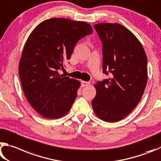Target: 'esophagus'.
I'll use <instances>...</instances> for the list:
<instances>
[{"instance_id": "esophagus-1", "label": "esophagus", "mask_w": 161, "mask_h": 161, "mask_svg": "<svg viewBox=\"0 0 161 161\" xmlns=\"http://www.w3.org/2000/svg\"><path fill=\"white\" fill-rule=\"evenodd\" d=\"M81 84H82V86L83 87L88 86L90 85V82H86V81H82V82H81Z\"/></svg>"}]
</instances>
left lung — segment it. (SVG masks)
Returning a JSON list of instances; mask_svg holds the SVG:
<instances>
[{
	"label": "left lung",
	"mask_w": 161,
	"mask_h": 161,
	"mask_svg": "<svg viewBox=\"0 0 161 161\" xmlns=\"http://www.w3.org/2000/svg\"><path fill=\"white\" fill-rule=\"evenodd\" d=\"M94 28L103 44V71L111 75L95 85L92 106L100 119L116 122L142 99L147 83V58L142 44L125 27L99 23Z\"/></svg>",
	"instance_id": "1"
}]
</instances>
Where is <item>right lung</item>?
<instances>
[{"label":"right lung","mask_w":161,"mask_h":161,"mask_svg":"<svg viewBox=\"0 0 161 161\" xmlns=\"http://www.w3.org/2000/svg\"><path fill=\"white\" fill-rule=\"evenodd\" d=\"M92 33L86 22L51 18L38 25L28 37L19 75L28 102L43 117L57 119L70 110L80 82L59 75L58 70L70 58L76 43Z\"/></svg>","instance_id":"add662e5"}]
</instances>
